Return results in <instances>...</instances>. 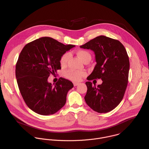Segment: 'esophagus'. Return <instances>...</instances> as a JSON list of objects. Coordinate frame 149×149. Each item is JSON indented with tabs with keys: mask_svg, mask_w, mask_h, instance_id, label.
<instances>
[{
	"mask_svg": "<svg viewBox=\"0 0 149 149\" xmlns=\"http://www.w3.org/2000/svg\"><path fill=\"white\" fill-rule=\"evenodd\" d=\"M80 84L79 83H76V82H74L73 83V85L74 86H77V85H79Z\"/></svg>",
	"mask_w": 149,
	"mask_h": 149,
	"instance_id": "obj_1",
	"label": "esophagus"
}]
</instances>
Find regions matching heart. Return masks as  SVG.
<instances>
[{"label": "heart", "instance_id": "heart-1", "mask_svg": "<svg viewBox=\"0 0 149 149\" xmlns=\"http://www.w3.org/2000/svg\"><path fill=\"white\" fill-rule=\"evenodd\" d=\"M77 55L79 59L83 63L86 60L91 58V54L89 52L85 50H80L77 51ZM70 58V53H65L61 57L60 62L61 66H65ZM86 73L85 71H76L73 70H69L65 72V76L69 80L74 81H79L81 79L86 76Z\"/></svg>", "mask_w": 149, "mask_h": 149}]
</instances>
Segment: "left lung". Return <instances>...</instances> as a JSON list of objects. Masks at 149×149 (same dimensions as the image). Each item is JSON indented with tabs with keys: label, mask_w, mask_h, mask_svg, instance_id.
Listing matches in <instances>:
<instances>
[{
	"label": "left lung",
	"mask_w": 149,
	"mask_h": 149,
	"mask_svg": "<svg viewBox=\"0 0 149 149\" xmlns=\"http://www.w3.org/2000/svg\"><path fill=\"white\" fill-rule=\"evenodd\" d=\"M81 48L91 49L95 54L96 65L87 77L85 102L93 111L106 113L122 100L127 86L130 62L126 50L118 40L104 36H98ZM101 78L102 85L96 87L90 81Z\"/></svg>",
	"instance_id": "8db88e82"
}]
</instances>
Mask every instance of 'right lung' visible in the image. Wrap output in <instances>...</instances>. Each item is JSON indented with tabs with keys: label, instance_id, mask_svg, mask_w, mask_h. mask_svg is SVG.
Segmentation results:
<instances>
[{
	"label": "right lung",
	"instance_id": "1",
	"mask_svg": "<svg viewBox=\"0 0 149 149\" xmlns=\"http://www.w3.org/2000/svg\"><path fill=\"white\" fill-rule=\"evenodd\" d=\"M74 46L45 37L28 43L23 48L16 64L17 81L25 103L37 113L52 115L65 104L73 83L60 77L53 86L47 79L61 69V57Z\"/></svg>",
	"mask_w": 149,
	"mask_h": 149
}]
</instances>
